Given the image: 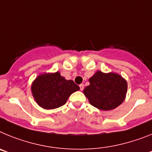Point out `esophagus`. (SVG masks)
Returning <instances> with one entry per match:
<instances>
[{"label":"esophagus","instance_id":"1","mask_svg":"<svg viewBox=\"0 0 152 152\" xmlns=\"http://www.w3.org/2000/svg\"><path fill=\"white\" fill-rule=\"evenodd\" d=\"M79 87H80V91H83V89H84V84H81L79 85Z\"/></svg>","mask_w":152,"mask_h":152}]
</instances>
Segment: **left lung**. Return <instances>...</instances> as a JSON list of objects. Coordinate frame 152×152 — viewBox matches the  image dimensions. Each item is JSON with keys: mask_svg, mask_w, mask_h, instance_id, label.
<instances>
[{"mask_svg": "<svg viewBox=\"0 0 152 152\" xmlns=\"http://www.w3.org/2000/svg\"><path fill=\"white\" fill-rule=\"evenodd\" d=\"M89 82L90 85L84 88V94L96 108L111 110L124 101L127 82L121 75L97 71L89 79Z\"/></svg>", "mask_w": 152, "mask_h": 152, "instance_id": "left-lung-1", "label": "left lung"}]
</instances>
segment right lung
Returning <instances> with one entry per match:
<instances>
[{"instance_id": "1", "label": "right lung", "mask_w": 152, "mask_h": 152, "mask_svg": "<svg viewBox=\"0 0 152 152\" xmlns=\"http://www.w3.org/2000/svg\"><path fill=\"white\" fill-rule=\"evenodd\" d=\"M80 89L73 80H66L58 72L39 75L31 86L34 100L39 107L53 110L61 107L70 95Z\"/></svg>"}]
</instances>
